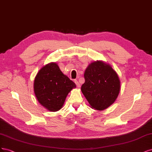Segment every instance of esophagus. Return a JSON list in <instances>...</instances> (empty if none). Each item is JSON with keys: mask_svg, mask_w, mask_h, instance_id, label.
<instances>
[{"mask_svg": "<svg viewBox=\"0 0 152 152\" xmlns=\"http://www.w3.org/2000/svg\"><path fill=\"white\" fill-rule=\"evenodd\" d=\"M75 83H76V86H77V88H80V83L78 82L77 80H75Z\"/></svg>", "mask_w": 152, "mask_h": 152, "instance_id": "1", "label": "esophagus"}]
</instances>
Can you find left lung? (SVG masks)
Returning <instances> with one entry per match:
<instances>
[{
  "label": "left lung",
  "mask_w": 152,
  "mask_h": 152,
  "mask_svg": "<svg viewBox=\"0 0 152 152\" xmlns=\"http://www.w3.org/2000/svg\"><path fill=\"white\" fill-rule=\"evenodd\" d=\"M81 91L91 108L103 110L114 104L119 94L121 81L110 65L102 61L90 63L84 73Z\"/></svg>",
  "instance_id": "left-lung-1"
}]
</instances>
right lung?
Returning a JSON list of instances; mask_svg holds the SVG:
<instances>
[{
    "label": "right lung",
    "instance_id": "obj_1",
    "mask_svg": "<svg viewBox=\"0 0 152 152\" xmlns=\"http://www.w3.org/2000/svg\"><path fill=\"white\" fill-rule=\"evenodd\" d=\"M76 84L64 75L56 62L43 66L35 77L33 89L38 102L51 112L59 110Z\"/></svg>",
    "mask_w": 152,
    "mask_h": 152
}]
</instances>
